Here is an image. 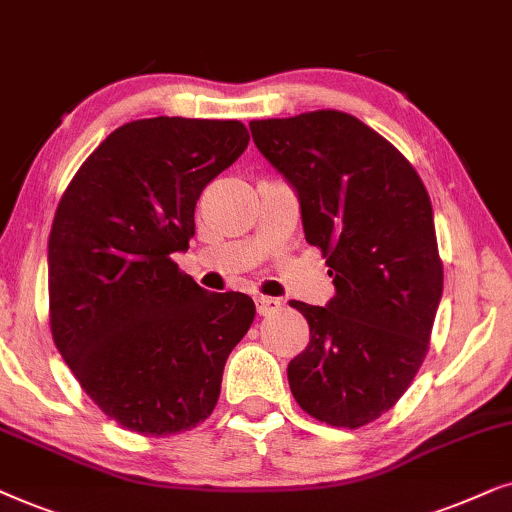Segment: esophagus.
I'll return each mask as SVG.
<instances>
[{"label":"esophagus","mask_w":512,"mask_h":512,"mask_svg":"<svg viewBox=\"0 0 512 512\" xmlns=\"http://www.w3.org/2000/svg\"><path fill=\"white\" fill-rule=\"evenodd\" d=\"M255 304H257V313L260 316H269V313H276L278 309H281V299H274V297H255Z\"/></svg>","instance_id":"esophagus-1"}]
</instances>
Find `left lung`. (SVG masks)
<instances>
[{
    "mask_svg": "<svg viewBox=\"0 0 512 512\" xmlns=\"http://www.w3.org/2000/svg\"><path fill=\"white\" fill-rule=\"evenodd\" d=\"M250 133L297 189L337 290L327 306L290 302L311 330L290 391L313 419L360 428L398 403L428 353L442 295L431 199L391 142L339 109L250 121Z\"/></svg>",
    "mask_w": 512,
    "mask_h": 512,
    "instance_id": "left-lung-1",
    "label": "left lung"
}]
</instances>
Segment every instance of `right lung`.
<instances>
[{"mask_svg":"<svg viewBox=\"0 0 512 512\" xmlns=\"http://www.w3.org/2000/svg\"><path fill=\"white\" fill-rule=\"evenodd\" d=\"M229 119H138L81 163L49 236V320L88 398L140 435L213 414L229 353L255 320L243 292H208L170 255L194 236L196 201L248 147Z\"/></svg>","mask_w":512,"mask_h":512,"instance_id":"right-lung-1","label":"right lung"}]
</instances>
